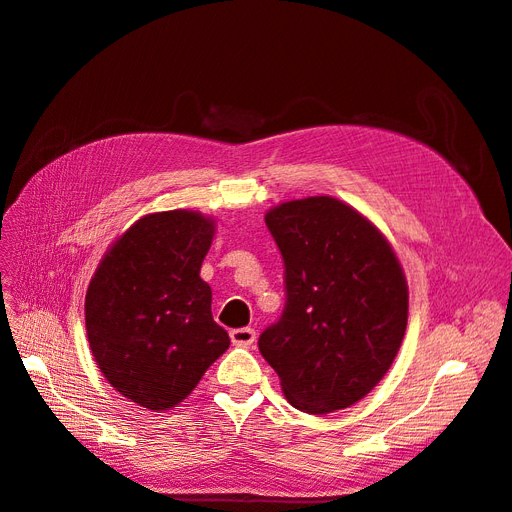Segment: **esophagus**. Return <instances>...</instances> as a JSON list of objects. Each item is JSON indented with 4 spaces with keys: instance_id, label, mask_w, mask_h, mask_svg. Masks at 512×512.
Returning <instances> with one entry per match:
<instances>
[{
    "instance_id": "34e87169",
    "label": "esophagus",
    "mask_w": 512,
    "mask_h": 512,
    "mask_svg": "<svg viewBox=\"0 0 512 512\" xmlns=\"http://www.w3.org/2000/svg\"><path fill=\"white\" fill-rule=\"evenodd\" d=\"M231 343L238 347H251L255 343V330L253 328H238L229 332Z\"/></svg>"
}]
</instances>
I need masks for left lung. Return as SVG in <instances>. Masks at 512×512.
<instances>
[{
    "label": "left lung",
    "instance_id": "left-lung-1",
    "mask_svg": "<svg viewBox=\"0 0 512 512\" xmlns=\"http://www.w3.org/2000/svg\"><path fill=\"white\" fill-rule=\"evenodd\" d=\"M266 225L285 261L287 304L259 352L296 410H345L399 354L410 306L401 261L367 216L328 195L279 203Z\"/></svg>",
    "mask_w": 512,
    "mask_h": 512
}]
</instances>
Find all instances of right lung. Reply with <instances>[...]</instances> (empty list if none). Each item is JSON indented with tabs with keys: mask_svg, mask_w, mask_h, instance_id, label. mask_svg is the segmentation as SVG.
<instances>
[{
	"mask_svg": "<svg viewBox=\"0 0 512 512\" xmlns=\"http://www.w3.org/2000/svg\"><path fill=\"white\" fill-rule=\"evenodd\" d=\"M214 218L195 210L145 214L115 240L85 294V330L100 373L152 412L191 394L227 352L201 279Z\"/></svg>",
	"mask_w": 512,
	"mask_h": 512,
	"instance_id": "obj_1",
	"label": "right lung"
}]
</instances>
